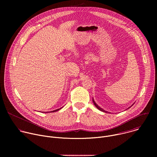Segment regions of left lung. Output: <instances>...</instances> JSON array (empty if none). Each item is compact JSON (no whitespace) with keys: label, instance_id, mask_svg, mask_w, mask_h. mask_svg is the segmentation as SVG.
<instances>
[{"label":"left lung","instance_id":"1","mask_svg":"<svg viewBox=\"0 0 157 157\" xmlns=\"http://www.w3.org/2000/svg\"><path fill=\"white\" fill-rule=\"evenodd\" d=\"M93 103H94V104L95 105V106H96V107H97V108H98L99 110H100L101 111H102V112H104V113H107V111H105V110H104V109H102L101 107H99V105H98V104H97L95 102V101H94V100L93 99ZM132 105H131V106H132ZM131 106H130V107H128V109L130 108V107H131Z\"/></svg>","mask_w":157,"mask_h":157}]
</instances>
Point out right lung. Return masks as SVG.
<instances>
[{"instance_id": "add662e5", "label": "right lung", "mask_w": 157, "mask_h": 157, "mask_svg": "<svg viewBox=\"0 0 157 157\" xmlns=\"http://www.w3.org/2000/svg\"><path fill=\"white\" fill-rule=\"evenodd\" d=\"M62 107H61V108H59V109H56V110H53V111H50V113H54V112L58 111V110H59V109H61ZM46 113H47V112H46ZM48 113H50V112H48Z\"/></svg>"}]
</instances>
